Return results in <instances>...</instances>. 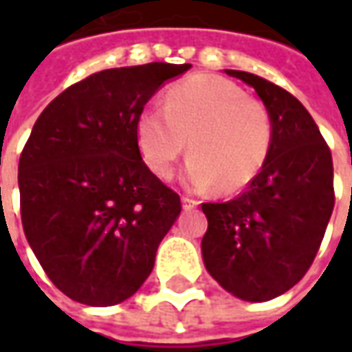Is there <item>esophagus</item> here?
<instances>
[{
  "instance_id": "34e87169",
  "label": "esophagus",
  "mask_w": 352,
  "mask_h": 352,
  "mask_svg": "<svg viewBox=\"0 0 352 352\" xmlns=\"http://www.w3.org/2000/svg\"><path fill=\"white\" fill-rule=\"evenodd\" d=\"M196 206H197V199H194V197H190V196L182 197V208H184V210H194Z\"/></svg>"
}]
</instances>
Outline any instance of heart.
Segmentation results:
<instances>
[{
	"instance_id": "1",
	"label": "heart",
	"mask_w": 352,
	"mask_h": 352,
	"mask_svg": "<svg viewBox=\"0 0 352 352\" xmlns=\"http://www.w3.org/2000/svg\"><path fill=\"white\" fill-rule=\"evenodd\" d=\"M148 170L168 180L190 151L186 180L194 188L217 184L223 194L247 188L266 164L274 123L263 102L219 76H194L172 86L162 107H146L135 125Z\"/></svg>"
}]
</instances>
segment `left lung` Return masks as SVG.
Returning a JSON list of instances; mask_svg holds the SVG:
<instances>
[{"mask_svg": "<svg viewBox=\"0 0 352 352\" xmlns=\"http://www.w3.org/2000/svg\"><path fill=\"white\" fill-rule=\"evenodd\" d=\"M247 82L274 123L272 151L247 190L223 204H201L208 231L204 264L225 290L266 302L296 286L318 254L335 206L333 158L316 121L290 91L261 76Z\"/></svg>", "mask_w": 352, "mask_h": 352, "instance_id": "obj_1", "label": "left lung"}]
</instances>
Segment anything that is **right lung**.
Segmentation results:
<instances>
[{
	"mask_svg": "<svg viewBox=\"0 0 352 352\" xmlns=\"http://www.w3.org/2000/svg\"><path fill=\"white\" fill-rule=\"evenodd\" d=\"M190 64L109 68L45 107L19 158L21 221L50 282L86 305L121 304L142 286L182 211L144 164L135 125Z\"/></svg>",
	"mask_w": 352,
	"mask_h": 352,
	"instance_id": "right-lung-1",
	"label": "right lung"
}]
</instances>
